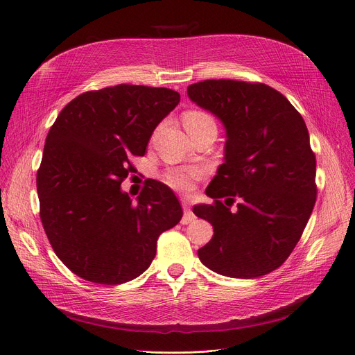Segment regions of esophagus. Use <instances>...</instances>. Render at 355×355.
<instances>
[{"label":"esophagus","instance_id":"obj_1","mask_svg":"<svg viewBox=\"0 0 355 355\" xmlns=\"http://www.w3.org/2000/svg\"><path fill=\"white\" fill-rule=\"evenodd\" d=\"M181 205H182V210H184V218L181 219V223L182 225H187V223H190V222H193L196 219V216L191 211V209H190L187 202H182Z\"/></svg>","mask_w":355,"mask_h":355}]
</instances>
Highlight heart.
I'll list each match as a JSON object with an SVG mask.
<instances>
[{"label": "heart", "mask_w": 355, "mask_h": 355, "mask_svg": "<svg viewBox=\"0 0 355 355\" xmlns=\"http://www.w3.org/2000/svg\"><path fill=\"white\" fill-rule=\"evenodd\" d=\"M184 128L189 135L202 132H216L218 126L211 114L203 110H189L182 114ZM205 175L202 168H171L164 175V181L169 187L177 191H189L193 187V182Z\"/></svg>", "instance_id": "1"}]
</instances>
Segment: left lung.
Returning <instances> with one entry per match:
<instances>
[{
  "mask_svg": "<svg viewBox=\"0 0 355 355\" xmlns=\"http://www.w3.org/2000/svg\"><path fill=\"white\" fill-rule=\"evenodd\" d=\"M187 94L222 120L227 137L225 162L206 189L214 202L193 209L214 232L198 258L234 279L266 275L295 250L316 202L306 123L282 92L261 83L206 80Z\"/></svg>",
  "mask_w": 355,
  "mask_h": 355,
  "instance_id": "8db88e82",
  "label": "left lung"
}]
</instances>
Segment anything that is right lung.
<instances>
[{"mask_svg":"<svg viewBox=\"0 0 355 355\" xmlns=\"http://www.w3.org/2000/svg\"><path fill=\"white\" fill-rule=\"evenodd\" d=\"M169 88L120 84L87 91L52 125L37 169L40 220L58 258L81 279L121 284L139 277L157 241L182 218L173 190L150 180L136 202L120 184L152 132L175 109Z\"/></svg>","mask_w":355,"mask_h":355,"instance_id":"add662e5","label":"right lung"}]
</instances>
